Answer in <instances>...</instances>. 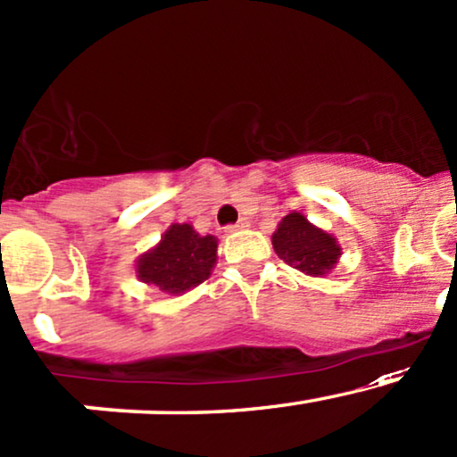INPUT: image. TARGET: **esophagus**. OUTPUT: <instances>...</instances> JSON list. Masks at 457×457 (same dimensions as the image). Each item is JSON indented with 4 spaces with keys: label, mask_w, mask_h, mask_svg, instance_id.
Returning <instances> with one entry per match:
<instances>
[{
    "label": "esophagus",
    "mask_w": 457,
    "mask_h": 457,
    "mask_svg": "<svg viewBox=\"0 0 457 457\" xmlns=\"http://www.w3.org/2000/svg\"><path fill=\"white\" fill-rule=\"evenodd\" d=\"M245 228H249V223L245 219H240L238 223L228 225V228H225V232H238V229H245Z\"/></svg>",
    "instance_id": "1"
}]
</instances>
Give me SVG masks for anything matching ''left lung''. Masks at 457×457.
<instances>
[{"label": "left lung", "instance_id": "left-lung-1", "mask_svg": "<svg viewBox=\"0 0 457 457\" xmlns=\"http://www.w3.org/2000/svg\"><path fill=\"white\" fill-rule=\"evenodd\" d=\"M270 243L286 264L312 278H325L332 273L343 255L338 240L310 223L302 212L286 214L270 237Z\"/></svg>", "mask_w": 457, "mask_h": 457}]
</instances>
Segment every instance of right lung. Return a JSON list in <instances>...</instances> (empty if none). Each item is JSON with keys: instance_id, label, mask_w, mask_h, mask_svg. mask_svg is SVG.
Instances as JSON below:
<instances>
[{"instance_id": "right-lung-1", "label": "right lung", "mask_w": 457, "mask_h": 457, "mask_svg": "<svg viewBox=\"0 0 457 457\" xmlns=\"http://www.w3.org/2000/svg\"><path fill=\"white\" fill-rule=\"evenodd\" d=\"M219 240L202 237L190 223H173L155 247L138 255L137 278L167 295H184L212 273Z\"/></svg>"}]
</instances>
